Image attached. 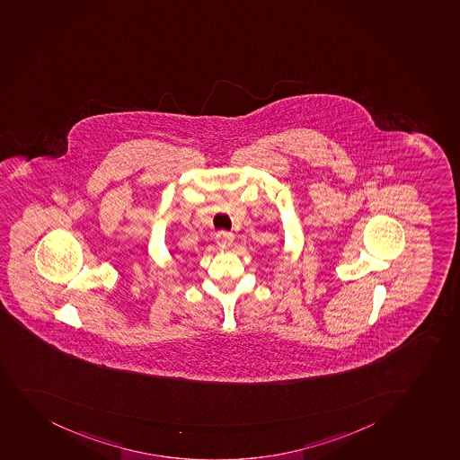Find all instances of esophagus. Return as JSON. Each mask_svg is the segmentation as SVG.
I'll return each instance as SVG.
<instances>
[{
  "instance_id": "esophagus-1",
  "label": "esophagus",
  "mask_w": 460,
  "mask_h": 460,
  "mask_svg": "<svg viewBox=\"0 0 460 460\" xmlns=\"http://www.w3.org/2000/svg\"><path fill=\"white\" fill-rule=\"evenodd\" d=\"M215 239H217V243H218L219 247L228 248L232 245L233 239H234V237H233L232 233L221 230V232L217 233Z\"/></svg>"
}]
</instances>
